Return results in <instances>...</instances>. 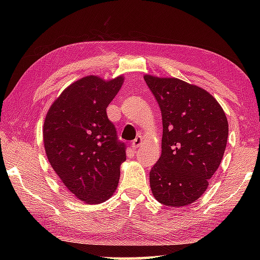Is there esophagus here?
<instances>
[{
  "mask_svg": "<svg viewBox=\"0 0 260 260\" xmlns=\"http://www.w3.org/2000/svg\"><path fill=\"white\" fill-rule=\"evenodd\" d=\"M142 143L143 141L141 137H136V139L133 141V143H132V148H133V150H137V148L142 145Z\"/></svg>",
  "mask_w": 260,
  "mask_h": 260,
  "instance_id": "34e87169",
  "label": "esophagus"
}]
</instances>
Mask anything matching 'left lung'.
Wrapping results in <instances>:
<instances>
[{
	"label": "left lung",
	"instance_id": "1",
	"mask_svg": "<svg viewBox=\"0 0 260 260\" xmlns=\"http://www.w3.org/2000/svg\"><path fill=\"white\" fill-rule=\"evenodd\" d=\"M144 80L162 112V154L150 172L154 198L183 207L200 198L218 170L228 140V120L212 95L178 78Z\"/></svg>",
	"mask_w": 260,
	"mask_h": 260
}]
</instances>
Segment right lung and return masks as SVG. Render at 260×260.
<instances>
[{"instance_id":"obj_1","label":"right lung","mask_w":260,"mask_h":260,"mask_svg":"<svg viewBox=\"0 0 260 260\" xmlns=\"http://www.w3.org/2000/svg\"><path fill=\"white\" fill-rule=\"evenodd\" d=\"M124 82L123 76L105 81L87 76L61 92L43 125L47 157L67 189L87 204L114 194L126 159L106 108Z\"/></svg>"}]
</instances>
